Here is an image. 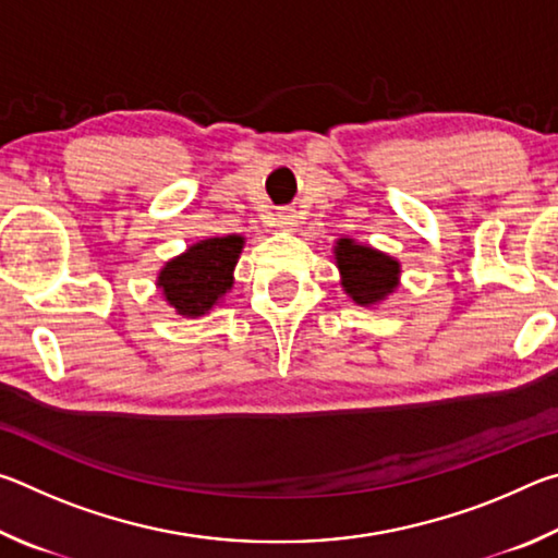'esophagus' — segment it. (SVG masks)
<instances>
[{"label":"esophagus","instance_id":"obj_1","mask_svg":"<svg viewBox=\"0 0 558 558\" xmlns=\"http://www.w3.org/2000/svg\"><path fill=\"white\" fill-rule=\"evenodd\" d=\"M292 223H295V214H292V209H280L278 211V226H286V229H288V226H292Z\"/></svg>","mask_w":558,"mask_h":558}]
</instances>
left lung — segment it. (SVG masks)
<instances>
[{
	"label": "left lung",
	"instance_id": "left-lung-1",
	"mask_svg": "<svg viewBox=\"0 0 558 558\" xmlns=\"http://www.w3.org/2000/svg\"><path fill=\"white\" fill-rule=\"evenodd\" d=\"M337 266L342 270V286L359 305L384 300L396 288L399 263L384 253L342 239L337 243Z\"/></svg>",
	"mask_w": 558,
	"mask_h": 558
}]
</instances>
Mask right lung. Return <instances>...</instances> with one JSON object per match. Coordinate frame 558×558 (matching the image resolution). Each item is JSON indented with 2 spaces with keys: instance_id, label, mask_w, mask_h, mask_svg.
<instances>
[{
  "instance_id": "add662e5",
  "label": "right lung",
  "mask_w": 558,
  "mask_h": 558,
  "mask_svg": "<svg viewBox=\"0 0 558 558\" xmlns=\"http://www.w3.org/2000/svg\"><path fill=\"white\" fill-rule=\"evenodd\" d=\"M243 248L241 235L206 239L182 256L169 260L159 272L157 286L162 288L169 305L179 315L199 317L209 313L214 302L231 290L233 266Z\"/></svg>"
}]
</instances>
